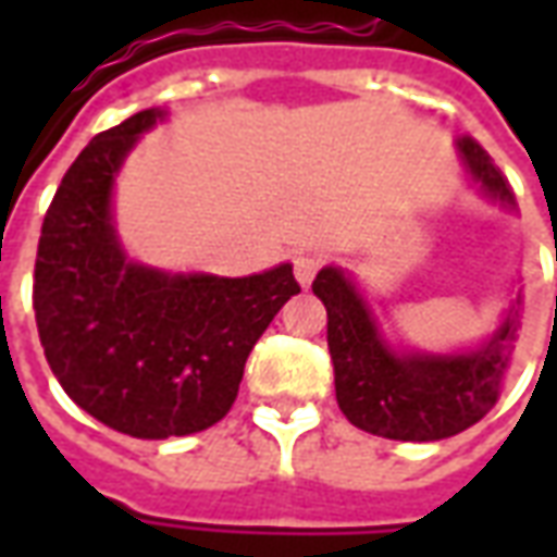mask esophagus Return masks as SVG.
<instances>
[{"label":"esophagus","mask_w":557,"mask_h":557,"mask_svg":"<svg viewBox=\"0 0 557 557\" xmlns=\"http://www.w3.org/2000/svg\"><path fill=\"white\" fill-rule=\"evenodd\" d=\"M319 268H322V256L315 253H298L295 256V277L301 286H310L313 277L319 274Z\"/></svg>","instance_id":"1"}]
</instances>
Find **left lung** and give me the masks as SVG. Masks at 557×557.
Wrapping results in <instances>:
<instances>
[{"label": "left lung", "instance_id": "8db88e82", "mask_svg": "<svg viewBox=\"0 0 557 557\" xmlns=\"http://www.w3.org/2000/svg\"><path fill=\"white\" fill-rule=\"evenodd\" d=\"M456 148L483 194L513 206L510 184L486 148L471 137L459 139ZM313 292L327 310L337 403L358 430L397 442H438L474 426L495 406L522 327L519 295L502 327L478 351L397 355L379 337L367 304L339 268H322Z\"/></svg>", "mask_w": 557, "mask_h": 557}]
</instances>
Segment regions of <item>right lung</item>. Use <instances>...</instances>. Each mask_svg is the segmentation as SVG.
Here are the masks:
<instances>
[{
	"label": "right lung",
	"instance_id": "right-lung-1",
	"mask_svg": "<svg viewBox=\"0 0 557 557\" xmlns=\"http://www.w3.org/2000/svg\"><path fill=\"white\" fill-rule=\"evenodd\" d=\"M158 119L160 110H143L79 151L47 208L32 286L59 385L134 438L190 435L226 418L256 339L301 292L289 262L253 277L127 262L110 194L125 154Z\"/></svg>",
	"mask_w": 557,
	"mask_h": 557
}]
</instances>
